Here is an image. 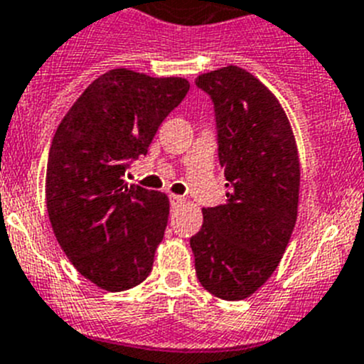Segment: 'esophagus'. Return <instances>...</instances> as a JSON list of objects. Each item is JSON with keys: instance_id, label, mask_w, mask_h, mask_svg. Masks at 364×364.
Here are the masks:
<instances>
[{"instance_id": "1", "label": "esophagus", "mask_w": 364, "mask_h": 364, "mask_svg": "<svg viewBox=\"0 0 364 364\" xmlns=\"http://www.w3.org/2000/svg\"><path fill=\"white\" fill-rule=\"evenodd\" d=\"M171 203H172V206H179V205H183V203H185V198H183V196H176V193H172Z\"/></svg>"}]
</instances>
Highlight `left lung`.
<instances>
[{
    "label": "left lung",
    "mask_w": 364,
    "mask_h": 364,
    "mask_svg": "<svg viewBox=\"0 0 364 364\" xmlns=\"http://www.w3.org/2000/svg\"><path fill=\"white\" fill-rule=\"evenodd\" d=\"M215 107L226 203L203 208L190 239L199 282L213 296L244 300L280 264L298 217L300 158L278 98L250 71L226 66L196 79Z\"/></svg>",
    "instance_id": "8db88e82"
}]
</instances>
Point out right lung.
Masks as SVG:
<instances>
[{"label":"right lung","mask_w":364,"mask_h":364,"mask_svg":"<svg viewBox=\"0 0 364 364\" xmlns=\"http://www.w3.org/2000/svg\"><path fill=\"white\" fill-rule=\"evenodd\" d=\"M188 90L181 77L117 68L93 80L57 127L46 166L50 223L75 269L100 289H131L151 273L171 203L124 174Z\"/></svg>","instance_id":"right-lung-1"}]
</instances>
